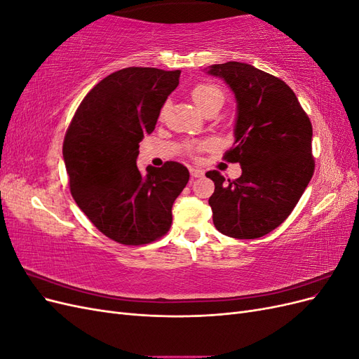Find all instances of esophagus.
Instances as JSON below:
<instances>
[{
  "label": "esophagus",
  "instance_id": "1",
  "mask_svg": "<svg viewBox=\"0 0 359 359\" xmlns=\"http://www.w3.org/2000/svg\"><path fill=\"white\" fill-rule=\"evenodd\" d=\"M190 175H191V178H201V177H203V170L191 168L190 169Z\"/></svg>",
  "mask_w": 359,
  "mask_h": 359
}]
</instances>
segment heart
I'll use <instances>...</instances> for the list:
<instances>
[{"label": "heart", "mask_w": 359, "mask_h": 359, "mask_svg": "<svg viewBox=\"0 0 359 359\" xmlns=\"http://www.w3.org/2000/svg\"><path fill=\"white\" fill-rule=\"evenodd\" d=\"M223 97H224L223 91L219 88V86L214 85V83L201 82V83H198L191 90V99H193L194 103L198 104V107H199L201 111L203 109L206 104H210L212 102H222L223 103ZM206 147H208L206 144H199L196 147H191L190 148V153L191 154H196V153H199V151L205 149Z\"/></svg>", "instance_id": "1"}]
</instances>
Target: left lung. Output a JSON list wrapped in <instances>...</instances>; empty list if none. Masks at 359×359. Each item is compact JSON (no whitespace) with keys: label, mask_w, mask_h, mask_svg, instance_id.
Returning <instances> with one entry per match:
<instances>
[{"label":"left lung","mask_w":359,"mask_h":359,"mask_svg":"<svg viewBox=\"0 0 359 359\" xmlns=\"http://www.w3.org/2000/svg\"><path fill=\"white\" fill-rule=\"evenodd\" d=\"M208 73L235 94V147L223 158L243 169L233 181L206 172L215 186L208 201L212 222L223 235L253 240L283 223L309 186L313 127L295 93L277 76L236 61L214 64Z\"/></svg>","instance_id":"8db88e82"}]
</instances>
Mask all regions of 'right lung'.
Here are the masks:
<instances>
[{
    "instance_id": "1",
    "label": "right lung",
    "mask_w": 359,
    "mask_h": 359,
    "mask_svg": "<svg viewBox=\"0 0 359 359\" xmlns=\"http://www.w3.org/2000/svg\"><path fill=\"white\" fill-rule=\"evenodd\" d=\"M180 70L127 67L85 95L64 136L72 196L103 235L124 245L149 244L172 224V205L187 186L178 161L140 172L139 142L153 133Z\"/></svg>"
}]
</instances>
